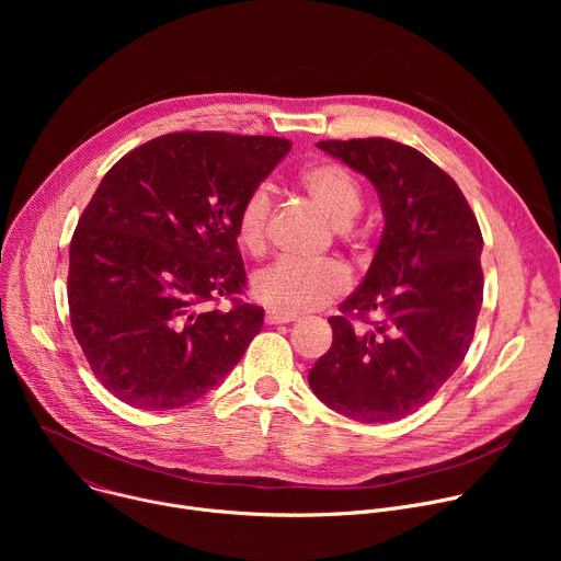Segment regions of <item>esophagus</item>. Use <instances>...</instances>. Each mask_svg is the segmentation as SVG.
I'll return each mask as SVG.
<instances>
[{"mask_svg": "<svg viewBox=\"0 0 561 561\" xmlns=\"http://www.w3.org/2000/svg\"><path fill=\"white\" fill-rule=\"evenodd\" d=\"M290 322H297V314H284V312H275V310H268L266 312V324H290Z\"/></svg>", "mask_w": 561, "mask_h": 561, "instance_id": "obj_1", "label": "esophagus"}]
</instances>
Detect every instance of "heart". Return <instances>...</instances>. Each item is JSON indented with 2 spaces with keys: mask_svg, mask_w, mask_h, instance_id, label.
<instances>
[{
  "mask_svg": "<svg viewBox=\"0 0 561 561\" xmlns=\"http://www.w3.org/2000/svg\"><path fill=\"white\" fill-rule=\"evenodd\" d=\"M301 184L337 228L348 226L362 208V188L355 175L337 162H319L304 171ZM271 191L257 186L239 206L234 232L242 249L257 253L266 239ZM348 288V273L335 262L299 264L279 260L253 277V295L266 308L284 314L312 310L340 297Z\"/></svg>",
  "mask_w": 561,
  "mask_h": 561,
  "instance_id": "b5f03b06",
  "label": "heart"
}]
</instances>
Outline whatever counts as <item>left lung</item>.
I'll return each instance as SVG.
<instances>
[{
	"label": "left lung",
	"instance_id": "8db88e82",
	"mask_svg": "<svg viewBox=\"0 0 561 561\" xmlns=\"http://www.w3.org/2000/svg\"><path fill=\"white\" fill-rule=\"evenodd\" d=\"M377 191L383 232L359 288L331 317L333 344L308 373L344 417L381 424L422 409L463 362L484 295L479 224L426 154L386 137L319 141ZM353 311L371 329L355 332Z\"/></svg>",
	"mask_w": 561,
	"mask_h": 561
}]
</instances>
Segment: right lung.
I'll list each match as a JSON object with an SVG mask.
<instances>
[{"instance_id":"obj_1","label":"right lung","mask_w":561,"mask_h":561,"mask_svg":"<svg viewBox=\"0 0 561 561\" xmlns=\"http://www.w3.org/2000/svg\"><path fill=\"white\" fill-rule=\"evenodd\" d=\"M288 150L279 137L171 133L104 175L70 242L68 306L95 377L124 404H193L262 331L260 306L206 304L242 293L237 213Z\"/></svg>"}]
</instances>
